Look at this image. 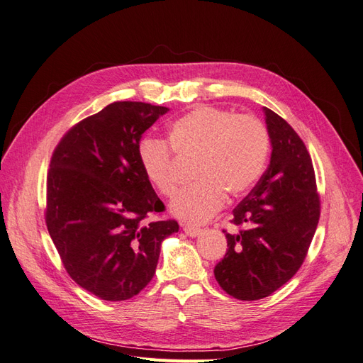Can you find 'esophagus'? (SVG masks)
<instances>
[{"mask_svg": "<svg viewBox=\"0 0 363 363\" xmlns=\"http://www.w3.org/2000/svg\"><path fill=\"white\" fill-rule=\"evenodd\" d=\"M183 232L191 238H196L199 235H201L203 230L199 227H194V225H183Z\"/></svg>", "mask_w": 363, "mask_h": 363, "instance_id": "esophagus-1", "label": "esophagus"}]
</instances>
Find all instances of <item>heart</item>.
<instances>
[{
    "label": "heart",
    "mask_w": 363,
    "mask_h": 363,
    "mask_svg": "<svg viewBox=\"0 0 363 363\" xmlns=\"http://www.w3.org/2000/svg\"><path fill=\"white\" fill-rule=\"evenodd\" d=\"M169 142L183 157H195L191 188L171 203V213L189 224H203L225 204V194L239 196L265 169L269 138L260 121L224 108L200 106L169 127ZM167 140L147 138L139 145V162L147 179L164 196L177 191L174 150Z\"/></svg>",
    "instance_id": "b5f03b06"
}]
</instances>
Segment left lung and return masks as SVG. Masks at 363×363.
Here are the masks:
<instances>
[{"instance_id":"1","label":"left lung","mask_w":363,"mask_h":363,"mask_svg":"<svg viewBox=\"0 0 363 363\" xmlns=\"http://www.w3.org/2000/svg\"><path fill=\"white\" fill-rule=\"evenodd\" d=\"M271 160L233 211L236 233H225L227 252L215 279L233 298L252 301L276 292L300 269L320 221V195L309 151L295 130L263 107Z\"/></svg>"}]
</instances>
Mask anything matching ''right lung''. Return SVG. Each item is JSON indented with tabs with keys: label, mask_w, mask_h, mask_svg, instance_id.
Wrapping results in <instances>:
<instances>
[{
	"label": "right lung",
	"mask_w": 363,
	"mask_h": 363,
	"mask_svg": "<svg viewBox=\"0 0 363 363\" xmlns=\"http://www.w3.org/2000/svg\"><path fill=\"white\" fill-rule=\"evenodd\" d=\"M169 111L116 101L84 118L52 152L45 223L69 277L106 301L138 295L156 272L174 219L147 221L164 206L139 162L142 135Z\"/></svg>",
	"instance_id": "right-lung-1"
}]
</instances>
